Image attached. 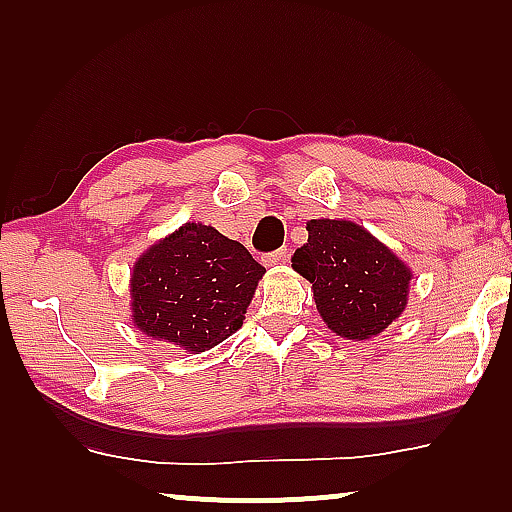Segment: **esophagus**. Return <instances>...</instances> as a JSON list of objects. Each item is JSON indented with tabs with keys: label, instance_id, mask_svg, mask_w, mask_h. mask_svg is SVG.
I'll return each mask as SVG.
<instances>
[{
	"label": "esophagus",
	"instance_id": "esophagus-1",
	"mask_svg": "<svg viewBox=\"0 0 512 512\" xmlns=\"http://www.w3.org/2000/svg\"><path fill=\"white\" fill-rule=\"evenodd\" d=\"M286 258H289V249L282 247V249H277V251H270V254H265L263 256V263L265 265H277V263H284Z\"/></svg>",
	"mask_w": 512,
	"mask_h": 512
}]
</instances>
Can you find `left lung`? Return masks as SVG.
Instances as JSON below:
<instances>
[{"instance_id": "1", "label": "left lung", "mask_w": 512, "mask_h": 512, "mask_svg": "<svg viewBox=\"0 0 512 512\" xmlns=\"http://www.w3.org/2000/svg\"><path fill=\"white\" fill-rule=\"evenodd\" d=\"M307 233L291 263L328 328L349 340L384 331L405 310L410 270L356 223L312 219Z\"/></svg>"}]
</instances>
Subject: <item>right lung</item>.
Listing matches in <instances>:
<instances>
[{"instance_id": "add662e5", "label": "right lung", "mask_w": 512, "mask_h": 512, "mask_svg": "<svg viewBox=\"0 0 512 512\" xmlns=\"http://www.w3.org/2000/svg\"><path fill=\"white\" fill-rule=\"evenodd\" d=\"M263 272L240 242L186 223L135 263V326L188 352H205L242 326Z\"/></svg>"}]
</instances>
